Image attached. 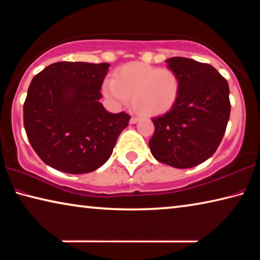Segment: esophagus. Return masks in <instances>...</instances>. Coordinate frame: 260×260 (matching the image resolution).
Returning a JSON list of instances; mask_svg holds the SVG:
<instances>
[{"label": "esophagus", "instance_id": "1", "mask_svg": "<svg viewBox=\"0 0 260 260\" xmlns=\"http://www.w3.org/2000/svg\"><path fill=\"white\" fill-rule=\"evenodd\" d=\"M138 121H139V118L138 117H132L131 120H129L131 123H135V122H138Z\"/></svg>", "mask_w": 260, "mask_h": 260}]
</instances>
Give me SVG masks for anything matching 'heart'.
Instances as JSON below:
<instances>
[{
  "instance_id": "obj_1",
  "label": "heart",
  "mask_w": 260,
  "mask_h": 260,
  "mask_svg": "<svg viewBox=\"0 0 260 260\" xmlns=\"http://www.w3.org/2000/svg\"><path fill=\"white\" fill-rule=\"evenodd\" d=\"M180 81L169 68L142 62L122 66L113 80L105 82L104 92L117 105H125L132 98V106L139 114L152 117L168 112L177 101Z\"/></svg>"
}]
</instances>
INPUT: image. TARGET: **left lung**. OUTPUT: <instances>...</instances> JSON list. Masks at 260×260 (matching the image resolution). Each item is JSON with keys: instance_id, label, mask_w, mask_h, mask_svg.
I'll use <instances>...</instances> for the list:
<instances>
[{"instance_id": "1", "label": "left lung", "mask_w": 260, "mask_h": 260, "mask_svg": "<svg viewBox=\"0 0 260 260\" xmlns=\"http://www.w3.org/2000/svg\"><path fill=\"white\" fill-rule=\"evenodd\" d=\"M167 62L178 75L180 90L171 110L152 118L149 148L160 163L193 168L211 157L222 141L230 115L229 85L208 63L180 56Z\"/></svg>"}]
</instances>
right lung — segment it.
<instances>
[{"instance_id": "right-lung-1", "label": "right lung", "mask_w": 260, "mask_h": 260, "mask_svg": "<svg viewBox=\"0 0 260 260\" xmlns=\"http://www.w3.org/2000/svg\"><path fill=\"white\" fill-rule=\"evenodd\" d=\"M109 67L61 61L32 78L23 108L24 128L45 164L80 175L110 158L131 115L110 113L100 103Z\"/></svg>"}]
</instances>
